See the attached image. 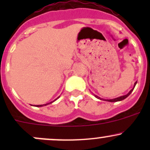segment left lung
Listing matches in <instances>:
<instances>
[{"label":"left lung","mask_w":150,"mask_h":150,"mask_svg":"<svg viewBox=\"0 0 150 150\" xmlns=\"http://www.w3.org/2000/svg\"><path fill=\"white\" fill-rule=\"evenodd\" d=\"M137 82H136L135 83H134V87H135V86H136V84H137ZM134 87L133 88L131 89V90L129 92H128V93H127L126 95H124V96H120V97L115 98V99H109V100H107V101H108V102H118V101H122V100H123V99H125V98H126V97H128V96H129L130 94H131V92L133 91V90H134ZM95 96H96V98H98V99H99V97H98V96H96V95H95ZM100 99H101V98H100Z\"/></svg>","instance_id":"1"}]
</instances>
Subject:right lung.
Segmentation results:
<instances>
[{
    "instance_id": "right-lung-1",
    "label": "right lung",
    "mask_w": 150,
    "mask_h": 150,
    "mask_svg": "<svg viewBox=\"0 0 150 150\" xmlns=\"http://www.w3.org/2000/svg\"><path fill=\"white\" fill-rule=\"evenodd\" d=\"M55 100H56V99H55ZM55 100H54V101H55ZM52 102H50V103H49V104L52 103ZM47 104H41V105H35V106H36V107H42V106H43V105H47Z\"/></svg>"
}]
</instances>
